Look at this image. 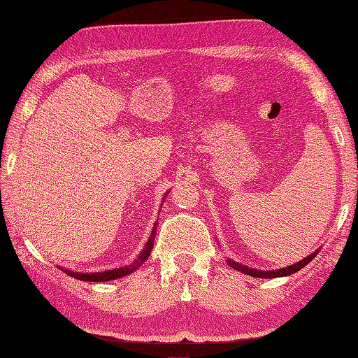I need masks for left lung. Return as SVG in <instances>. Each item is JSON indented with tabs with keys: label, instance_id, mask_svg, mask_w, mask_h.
<instances>
[{
	"label": "left lung",
	"instance_id": "8db88e82",
	"mask_svg": "<svg viewBox=\"0 0 358 358\" xmlns=\"http://www.w3.org/2000/svg\"><path fill=\"white\" fill-rule=\"evenodd\" d=\"M318 255V250L317 251H313L312 255H309L307 257H304V259H301L299 262H296V264H293V265H290V267H285V268H279V270H268V271H264V270H255V268H248V267H245V265H242V264H237V262H234V261H228V264H229V267L231 268H234V270H239V271H242V273H245V275H250V276H253V278H261V279H265V278H281V276H289V275H293V273H296V271H299L301 268H304L307 264H309L312 259Z\"/></svg>",
	"mask_w": 358,
	"mask_h": 358
}]
</instances>
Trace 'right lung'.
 Returning <instances> with one entry per match:
<instances>
[{"label":"right lung","mask_w":358,"mask_h":358,"mask_svg":"<svg viewBox=\"0 0 358 358\" xmlns=\"http://www.w3.org/2000/svg\"><path fill=\"white\" fill-rule=\"evenodd\" d=\"M167 194H169V192H166L164 197ZM155 234H157V223L152 229L149 241L145 242V247L143 248L141 253H139V257L135 259V261H133L130 265H127V267L113 268V270H107V271H102V273H76V271H69V270H65V273L69 276L76 278V279H80V281H88V282H105V281H113V279L127 276V275H130V273L135 271L143 262L147 261V257H149L150 251L153 248V241H155Z\"/></svg>","instance_id":"obj_1"}]
</instances>
